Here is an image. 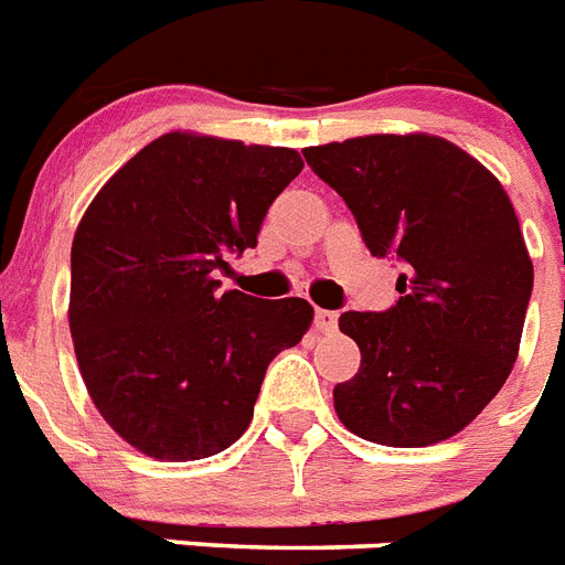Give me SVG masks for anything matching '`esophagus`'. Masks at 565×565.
Wrapping results in <instances>:
<instances>
[{"instance_id": "1", "label": "esophagus", "mask_w": 565, "mask_h": 565, "mask_svg": "<svg viewBox=\"0 0 565 565\" xmlns=\"http://www.w3.org/2000/svg\"><path fill=\"white\" fill-rule=\"evenodd\" d=\"M315 327H318L320 332H335V329H338V311L318 309V311H315Z\"/></svg>"}]
</instances>
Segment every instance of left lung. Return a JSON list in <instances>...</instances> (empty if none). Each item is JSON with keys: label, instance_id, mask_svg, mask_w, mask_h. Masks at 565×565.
I'll return each mask as SVG.
<instances>
[{"label": "left lung", "instance_id": "8db88e82", "mask_svg": "<svg viewBox=\"0 0 565 565\" xmlns=\"http://www.w3.org/2000/svg\"><path fill=\"white\" fill-rule=\"evenodd\" d=\"M344 198L373 256L403 262L385 311H344L361 367L335 385L353 435L440 444L502 391L519 353L534 265L511 198L478 160L428 134H376L306 148Z\"/></svg>", "mask_w": 565, "mask_h": 565}]
</instances>
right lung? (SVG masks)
I'll list each match as a JSON object with an SVG mask.
<instances>
[{"instance_id":"add662e5","label":"right lung","mask_w":565,"mask_h":565,"mask_svg":"<svg viewBox=\"0 0 565 565\" xmlns=\"http://www.w3.org/2000/svg\"><path fill=\"white\" fill-rule=\"evenodd\" d=\"M303 171L295 148L166 134L130 157L72 242L70 332L102 417L157 461H198L254 419L274 355L300 344V297L224 291V256L256 247L277 195Z\"/></svg>"}]
</instances>
